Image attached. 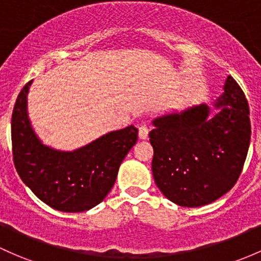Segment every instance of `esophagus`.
<instances>
[{"label":"esophagus","instance_id":"obj_1","mask_svg":"<svg viewBox=\"0 0 261 261\" xmlns=\"http://www.w3.org/2000/svg\"><path fill=\"white\" fill-rule=\"evenodd\" d=\"M148 133H149V130H148V128L145 127V125H142V127H139L138 129V137L141 141H145V139L148 138Z\"/></svg>","mask_w":261,"mask_h":261}]
</instances>
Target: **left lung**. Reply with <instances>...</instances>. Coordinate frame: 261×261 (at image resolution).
Here are the masks:
<instances>
[{"label":"left lung","mask_w":261,"mask_h":261,"mask_svg":"<svg viewBox=\"0 0 261 261\" xmlns=\"http://www.w3.org/2000/svg\"><path fill=\"white\" fill-rule=\"evenodd\" d=\"M213 106L217 112L199 105L152 120L154 181L165 198L180 206L206 205L228 193L248 154V100L231 75Z\"/></svg>","instance_id":"1"}]
</instances>
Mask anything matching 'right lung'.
I'll use <instances>...</instances> for the list:
<instances>
[{
	"instance_id": "obj_1",
	"label": "right lung",
	"mask_w": 261,
	"mask_h": 261,
	"mask_svg": "<svg viewBox=\"0 0 261 261\" xmlns=\"http://www.w3.org/2000/svg\"><path fill=\"white\" fill-rule=\"evenodd\" d=\"M32 81L19 92L11 122L13 162L19 178L38 199L66 213L92 209L114 186L119 165L138 139L128 125L109 132L83 147L61 150L47 145L29 117L27 97Z\"/></svg>"
}]
</instances>
